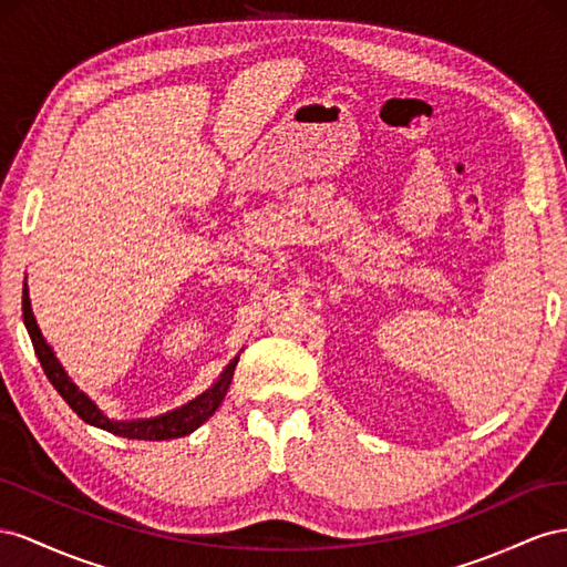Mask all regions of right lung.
<instances>
[{"instance_id": "obj_1", "label": "right lung", "mask_w": 567, "mask_h": 567, "mask_svg": "<svg viewBox=\"0 0 567 567\" xmlns=\"http://www.w3.org/2000/svg\"><path fill=\"white\" fill-rule=\"evenodd\" d=\"M23 322H25L28 334L32 339V347H35V353H38L44 375L50 378L54 390L63 396V401L69 403L73 413H78V417H83L87 425L113 432L118 436H127V440H150V442L177 440V436H185V434L197 430L202 423H206V420L216 413L225 394H228L235 365L239 361V355H235V359L228 363V368L220 373V378L214 382V386H208L204 394L192 399L181 409L168 411V413L156 415V417H147V420H111L109 415H104L100 409H96V403L85 392L78 390V384L69 378L66 370H63L52 347L47 344V339L42 337V332L38 328V320H35V316H32L25 285H23Z\"/></svg>"}]
</instances>
